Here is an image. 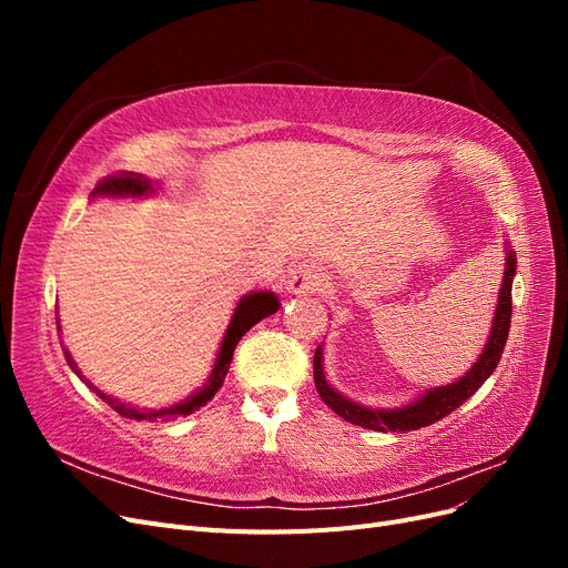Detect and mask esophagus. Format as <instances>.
Segmentation results:
<instances>
[{
	"label": "esophagus",
	"instance_id": "34e87169",
	"mask_svg": "<svg viewBox=\"0 0 568 568\" xmlns=\"http://www.w3.org/2000/svg\"><path fill=\"white\" fill-rule=\"evenodd\" d=\"M322 284H324L322 272L315 265H311V263L296 265L294 270H291L288 282H286L291 294H296V296L317 294V291H322Z\"/></svg>",
	"mask_w": 568,
	"mask_h": 568
}]
</instances>
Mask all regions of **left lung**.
<instances>
[{
	"label": "left lung",
	"instance_id": "left-lung-1",
	"mask_svg": "<svg viewBox=\"0 0 568 568\" xmlns=\"http://www.w3.org/2000/svg\"><path fill=\"white\" fill-rule=\"evenodd\" d=\"M517 274V257L514 253H507V267H505V280L500 288V301H497V311L493 320V332L486 343V351L480 353L478 363L469 369L467 376H462L459 382L450 386H438L434 390H426L417 403H412L400 409H369L357 405L348 398H343L329 384L324 382L322 372V348L317 346L315 359H313V372H315V386L324 405H329L338 417L346 422L372 428V432H415V428L434 424L443 417H448L453 409H457L464 400L474 395L493 369L497 367L505 351L507 334H509V322H511V280Z\"/></svg>",
	"mask_w": 568,
	"mask_h": 568
}]
</instances>
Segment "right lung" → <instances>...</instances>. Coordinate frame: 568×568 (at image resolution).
I'll use <instances>...</instances> for the list:
<instances>
[{"mask_svg":"<svg viewBox=\"0 0 568 568\" xmlns=\"http://www.w3.org/2000/svg\"><path fill=\"white\" fill-rule=\"evenodd\" d=\"M149 189H151V182H149L144 175L120 173V175H109V178L101 180V182L94 186L92 194L142 196V194L149 192ZM277 311H280V301H277V296L270 294V291H257V294H251V296L239 301L236 311H234V317H232V322H230V326H227V334H225V338H222V348H220V355H217L215 369L211 372L209 384H205L199 393L192 395V398H186V400L180 403V405H173V407L161 409V412H146V409H136V407H132V405L120 403V400L111 398V395L101 393V390H97V388H94V390H97V395H99L101 400L109 403V405L118 412V415H123V417H128V419H136V422H142V419L156 422L159 417H161V419H178V417L192 415V412H196L199 407H203L205 403L213 400V395L220 390L222 382H225L236 343L242 341V336L251 329L253 324H257L261 320L274 315ZM57 324H59V320H57ZM63 353H65L68 365H71V369L84 382V376L80 374L78 365L73 363L71 353H68V348H63ZM88 384H90V382H88ZM90 388H92V384H90Z\"/></svg>","mask_w":568,"mask_h":568,"instance_id":"add662e5","label":"right lung"}]
</instances>
